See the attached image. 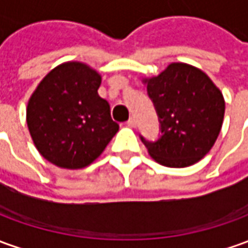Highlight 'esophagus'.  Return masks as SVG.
<instances>
[{"label": "esophagus", "instance_id": "1", "mask_svg": "<svg viewBox=\"0 0 248 248\" xmlns=\"http://www.w3.org/2000/svg\"><path fill=\"white\" fill-rule=\"evenodd\" d=\"M127 124L129 125V127L135 128V127H136V120H135L134 117H129V120L127 121Z\"/></svg>", "mask_w": 248, "mask_h": 248}]
</instances>
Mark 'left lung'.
Returning a JSON list of instances; mask_svg holds the SVG:
<instances>
[{
    "instance_id": "obj_1",
    "label": "left lung",
    "mask_w": 248,
    "mask_h": 248,
    "mask_svg": "<svg viewBox=\"0 0 248 248\" xmlns=\"http://www.w3.org/2000/svg\"><path fill=\"white\" fill-rule=\"evenodd\" d=\"M160 124L158 140L140 136L148 154L167 167L194 165L211 151L224 119L225 102L211 78L186 63H171L144 79Z\"/></svg>"
}]
</instances>
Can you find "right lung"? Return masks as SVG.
I'll list each match as a JSON object with an SVG mask.
<instances>
[{
  "label": "right lung",
  "instance_id": "right-lung-1",
  "mask_svg": "<svg viewBox=\"0 0 248 248\" xmlns=\"http://www.w3.org/2000/svg\"><path fill=\"white\" fill-rule=\"evenodd\" d=\"M101 75L67 62L49 71L31 95L27 124L43 158L62 169L94 162L119 131L110 107L98 95Z\"/></svg>",
  "mask_w": 248,
  "mask_h": 248
}]
</instances>
